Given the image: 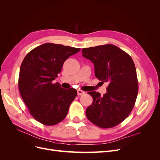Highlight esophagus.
I'll return each instance as SVG.
<instances>
[{"label": "esophagus", "mask_w": 160, "mask_h": 160, "mask_svg": "<svg viewBox=\"0 0 160 160\" xmlns=\"http://www.w3.org/2000/svg\"><path fill=\"white\" fill-rule=\"evenodd\" d=\"M84 94H85V92H84L83 91L80 90V89L77 90V95H78L79 96H80V95H84Z\"/></svg>", "instance_id": "esophagus-1"}]
</instances>
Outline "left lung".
<instances>
[{
  "label": "left lung",
  "mask_w": 160,
  "mask_h": 160,
  "mask_svg": "<svg viewBox=\"0 0 160 160\" xmlns=\"http://www.w3.org/2000/svg\"><path fill=\"white\" fill-rule=\"evenodd\" d=\"M85 58L94 64L95 75L107 83V93L88 92L93 103L86 109L87 118L97 126L111 128L126 119L133 109L138 93V81L133 59L113 45L82 49Z\"/></svg>",
  "instance_id": "obj_1"
}]
</instances>
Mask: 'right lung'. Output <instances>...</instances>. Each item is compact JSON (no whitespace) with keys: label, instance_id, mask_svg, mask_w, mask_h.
I'll return each mask as SVG.
<instances>
[{"label":"right lung","instance_id":"obj_1","mask_svg":"<svg viewBox=\"0 0 160 160\" xmlns=\"http://www.w3.org/2000/svg\"><path fill=\"white\" fill-rule=\"evenodd\" d=\"M79 51L49 42L37 47L24 58L19 72V91L30 114L41 123L54 125L67 116L77 91L62 89L52 81L64 62Z\"/></svg>","mask_w":160,"mask_h":160}]
</instances>
